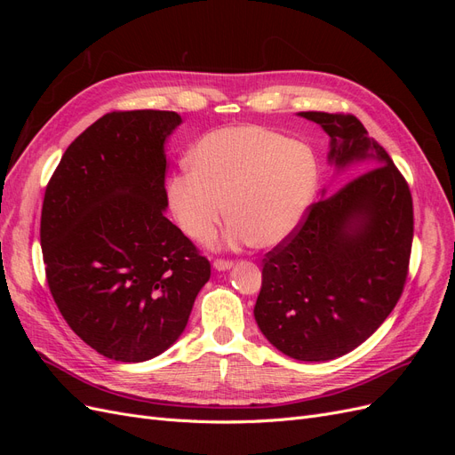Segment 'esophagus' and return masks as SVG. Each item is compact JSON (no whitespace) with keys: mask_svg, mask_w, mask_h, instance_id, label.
I'll return each mask as SVG.
<instances>
[{"mask_svg":"<svg viewBox=\"0 0 455 455\" xmlns=\"http://www.w3.org/2000/svg\"><path fill=\"white\" fill-rule=\"evenodd\" d=\"M212 266H214L216 271H228V269L233 267V261H229V259H214Z\"/></svg>","mask_w":455,"mask_h":455,"instance_id":"34e87169","label":"esophagus"}]
</instances>
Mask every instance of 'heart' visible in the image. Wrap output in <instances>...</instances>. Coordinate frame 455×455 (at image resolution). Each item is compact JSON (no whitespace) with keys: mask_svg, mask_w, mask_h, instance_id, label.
I'll use <instances>...</instances> for the list:
<instances>
[{"mask_svg":"<svg viewBox=\"0 0 455 455\" xmlns=\"http://www.w3.org/2000/svg\"><path fill=\"white\" fill-rule=\"evenodd\" d=\"M186 163L171 176L167 201L176 226L199 243L214 235L228 204L231 243L279 244L304 222L319 186L313 148L261 125L212 131Z\"/></svg>","mask_w":455,"mask_h":455,"instance_id":"b5f03b06","label":"heart"}]
</instances>
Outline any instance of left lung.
<instances>
[{
  "label": "left lung",
  "mask_w": 455,
  "mask_h": 455,
  "mask_svg": "<svg viewBox=\"0 0 455 455\" xmlns=\"http://www.w3.org/2000/svg\"><path fill=\"white\" fill-rule=\"evenodd\" d=\"M330 136L339 172L366 163L264 258L254 319L273 347L306 363L359 347L387 319L408 275L414 237L410 188L355 116L301 112ZM375 169L371 170V167Z\"/></svg>",
  "instance_id": "8db88e82"
}]
</instances>
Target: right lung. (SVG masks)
Masks as SVG:
<instances>
[{"label":"right lung","mask_w":455,"mask_h":455,"mask_svg":"<svg viewBox=\"0 0 455 455\" xmlns=\"http://www.w3.org/2000/svg\"><path fill=\"white\" fill-rule=\"evenodd\" d=\"M176 112L134 109L94 121L68 146L41 211L54 304L94 351L142 363L180 338L209 259L164 216V142Z\"/></svg>","instance_id":"1"}]
</instances>
